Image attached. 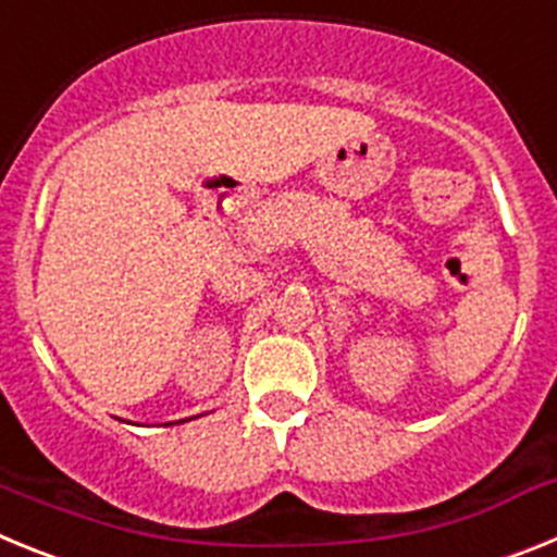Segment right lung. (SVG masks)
Masks as SVG:
<instances>
[{"label": "right lung", "mask_w": 557, "mask_h": 557, "mask_svg": "<svg viewBox=\"0 0 557 557\" xmlns=\"http://www.w3.org/2000/svg\"><path fill=\"white\" fill-rule=\"evenodd\" d=\"M175 424H178V421H175Z\"/></svg>", "instance_id": "add662e5"}]
</instances>
